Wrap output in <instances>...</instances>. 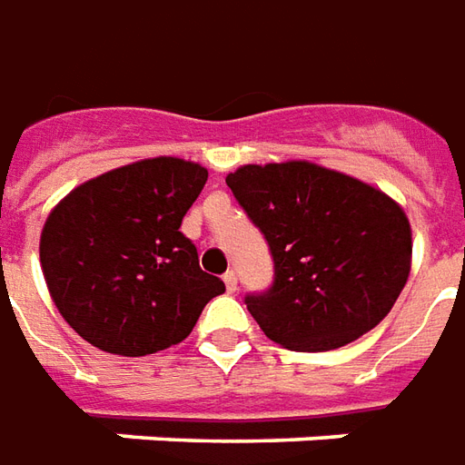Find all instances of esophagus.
Here are the masks:
<instances>
[{
    "label": "esophagus",
    "mask_w": 465,
    "mask_h": 465,
    "mask_svg": "<svg viewBox=\"0 0 465 465\" xmlns=\"http://www.w3.org/2000/svg\"><path fill=\"white\" fill-rule=\"evenodd\" d=\"M236 282H239V277H236V272H233V270H229V272L223 274V285H226V290H229V292H233V290H236Z\"/></svg>",
    "instance_id": "1"
}]
</instances>
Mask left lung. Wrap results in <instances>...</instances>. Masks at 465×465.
Instances as JSON below:
<instances>
[{
  "label": "left lung",
  "instance_id": "left-lung-1",
  "mask_svg": "<svg viewBox=\"0 0 465 465\" xmlns=\"http://www.w3.org/2000/svg\"><path fill=\"white\" fill-rule=\"evenodd\" d=\"M226 185L272 252V287L244 300L267 339L331 351L381 323L412 262L400 203L305 160L244 165Z\"/></svg>",
  "mask_w": 465,
  "mask_h": 465
}]
</instances>
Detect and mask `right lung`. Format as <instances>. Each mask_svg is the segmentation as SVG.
<instances>
[{"label":"right lung","instance_id":"right-lung-1","mask_svg":"<svg viewBox=\"0 0 465 465\" xmlns=\"http://www.w3.org/2000/svg\"><path fill=\"white\" fill-rule=\"evenodd\" d=\"M206 180L198 163L153 157L86 180L50 211L40 264L81 339L119 356L188 339L208 300L226 290L180 232Z\"/></svg>","mask_w":465,"mask_h":465}]
</instances>
